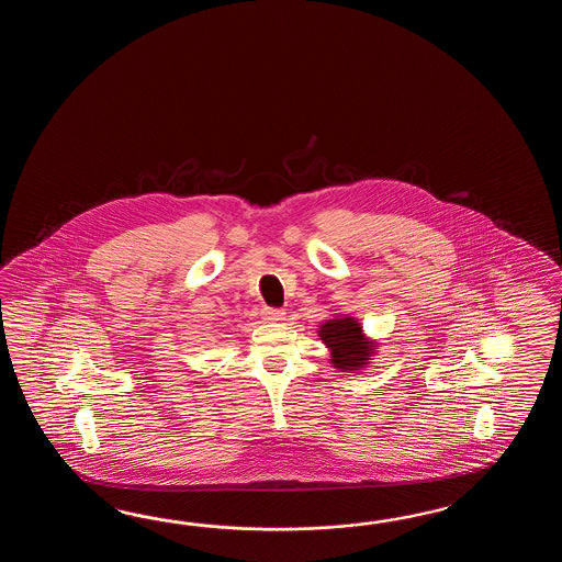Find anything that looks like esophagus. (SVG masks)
<instances>
[{
	"label": "esophagus",
	"instance_id": "obj_1",
	"mask_svg": "<svg viewBox=\"0 0 562 562\" xmlns=\"http://www.w3.org/2000/svg\"><path fill=\"white\" fill-rule=\"evenodd\" d=\"M285 317V311L277 310V307H265L263 319L265 322H281Z\"/></svg>",
	"mask_w": 562,
	"mask_h": 562
}]
</instances>
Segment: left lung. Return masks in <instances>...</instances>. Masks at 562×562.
I'll list each match as a JSON object with an SVG mask.
<instances>
[{"label": "left lung", "instance_id": "1", "mask_svg": "<svg viewBox=\"0 0 562 562\" xmlns=\"http://www.w3.org/2000/svg\"><path fill=\"white\" fill-rule=\"evenodd\" d=\"M323 344L331 349V363L341 371H353L363 368L371 358V341L366 339L353 317L329 319L319 327Z\"/></svg>", "mask_w": 562, "mask_h": 562}]
</instances>
